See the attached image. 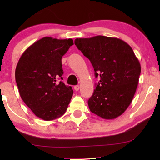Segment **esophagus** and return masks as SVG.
Returning <instances> with one entry per match:
<instances>
[{"instance_id": "34e87169", "label": "esophagus", "mask_w": 160, "mask_h": 160, "mask_svg": "<svg viewBox=\"0 0 160 160\" xmlns=\"http://www.w3.org/2000/svg\"><path fill=\"white\" fill-rule=\"evenodd\" d=\"M79 88H80V87L78 86V85H76V86H74V89H75L76 91H78V89H79Z\"/></svg>"}]
</instances>
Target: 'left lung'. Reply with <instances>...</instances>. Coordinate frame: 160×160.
I'll list each match as a JSON object with an SVG mask.
<instances>
[{"instance_id": "1", "label": "left lung", "mask_w": 160, "mask_h": 160, "mask_svg": "<svg viewBox=\"0 0 160 160\" xmlns=\"http://www.w3.org/2000/svg\"><path fill=\"white\" fill-rule=\"evenodd\" d=\"M74 43L100 77L88 100L90 111L105 119L119 117L132 102L141 74L132 49L121 39L103 36L76 38Z\"/></svg>"}]
</instances>
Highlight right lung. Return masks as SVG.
I'll return each mask as SVG.
<instances>
[{
  "label": "right lung",
  "mask_w": 160,
  "mask_h": 160,
  "mask_svg": "<svg viewBox=\"0 0 160 160\" xmlns=\"http://www.w3.org/2000/svg\"><path fill=\"white\" fill-rule=\"evenodd\" d=\"M73 39L44 37L30 46L19 58L15 79L19 95L36 117L46 121L64 114L73 91L62 81V58Z\"/></svg>",
  "instance_id": "1"
}]
</instances>
